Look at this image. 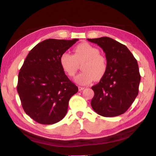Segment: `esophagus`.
Here are the masks:
<instances>
[{
    "label": "esophagus",
    "instance_id": "obj_1",
    "mask_svg": "<svg viewBox=\"0 0 156 156\" xmlns=\"http://www.w3.org/2000/svg\"><path fill=\"white\" fill-rule=\"evenodd\" d=\"M84 87H79V91H81L83 90H84Z\"/></svg>",
    "mask_w": 156,
    "mask_h": 156
}]
</instances>
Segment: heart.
Returning <instances> with one entry per match:
<instances>
[{
  "label": "heart",
  "mask_w": 156,
  "mask_h": 156,
  "mask_svg": "<svg viewBox=\"0 0 156 156\" xmlns=\"http://www.w3.org/2000/svg\"><path fill=\"white\" fill-rule=\"evenodd\" d=\"M83 72L78 74L75 81L80 85L90 84L94 79H100L105 74L107 64L104 56L100 51L87 42L77 45L73 49V55L67 52L62 53L60 58V64L64 72L69 77H73L81 64Z\"/></svg>",
  "instance_id": "heart-1"
}]
</instances>
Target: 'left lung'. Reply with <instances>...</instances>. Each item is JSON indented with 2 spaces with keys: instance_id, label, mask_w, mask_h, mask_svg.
I'll return each mask as SVG.
<instances>
[{
  "instance_id": "obj_1",
  "label": "left lung",
  "mask_w": 156,
  "mask_h": 156,
  "mask_svg": "<svg viewBox=\"0 0 156 156\" xmlns=\"http://www.w3.org/2000/svg\"><path fill=\"white\" fill-rule=\"evenodd\" d=\"M87 40L105 52L107 64L100 81L92 87V107L105 117L124 114L139 93L140 75L137 61L126 45L111 37Z\"/></svg>"
}]
</instances>
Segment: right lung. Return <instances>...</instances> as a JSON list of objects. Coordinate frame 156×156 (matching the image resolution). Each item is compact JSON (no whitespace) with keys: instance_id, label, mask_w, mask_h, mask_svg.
<instances>
[{"instance_id":"add662e5","label":"right lung","mask_w":156,"mask_h":156,"mask_svg":"<svg viewBox=\"0 0 156 156\" xmlns=\"http://www.w3.org/2000/svg\"><path fill=\"white\" fill-rule=\"evenodd\" d=\"M79 39H48L28 54L18 75L17 86L26 114L37 123L55 124L68 111L69 99L78 87L65 74L60 58Z\"/></svg>"}]
</instances>
